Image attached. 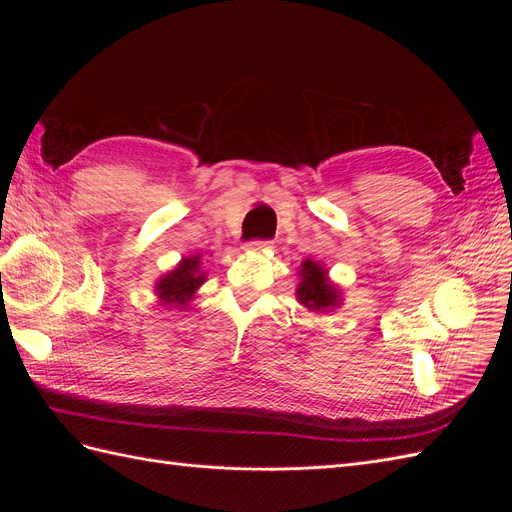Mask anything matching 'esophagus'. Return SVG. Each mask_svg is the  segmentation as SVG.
<instances>
[{"mask_svg":"<svg viewBox=\"0 0 512 512\" xmlns=\"http://www.w3.org/2000/svg\"><path fill=\"white\" fill-rule=\"evenodd\" d=\"M269 247H273L271 239H254L250 243H245L247 252H265V250H269Z\"/></svg>","mask_w":512,"mask_h":512,"instance_id":"obj_1","label":"esophagus"}]
</instances>
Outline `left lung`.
Masks as SVG:
<instances>
[{"label":"left lung","instance_id":"obj_1","mask_svg":"<svg viewBox=\"0 0 512 512\" xmlns=\"http://www.w3.org/2000/svg\"><path fill=\"white\" fill-rule=\"evenodd\" d=\"M303 282L299 284V301L309 307V309H324V307H333L337 303V290L329 284L327 280V271H324L320 265L312 260L303 262Z\"/></svg>","mask_w":512,"mask_h":512}]
</instances>
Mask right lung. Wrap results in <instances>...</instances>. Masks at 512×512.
Listing matches in <instances>:
<instances>
[{"mask_svg":"<svg viewBox=\"0 0 512 512\" xmlns=\"http://www.w3.org/2000/svg\"><path fill=\"white\" fill-rule=\"evenodd\" d=\"M198 265H200L198 256L183 258V262L175 271H170L168 275L162 277L158 284V294L166 305L179 307L192 299L194 290L205 282V273H200Z\"/></svg>","mask_w":512,"mask_h":512,"instance_id":"right-lung-1","label":"right lung"}]
</instances>
